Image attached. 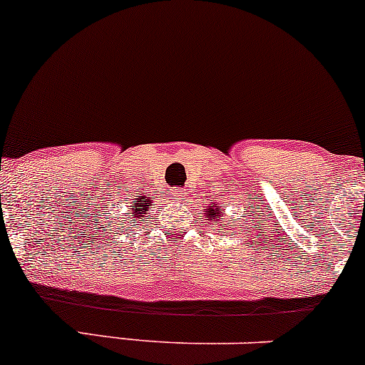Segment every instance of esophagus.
I'll list each match as a JSON object with an SVG mask.
<instances>
[{
  "instance_id": "1",
  "label": "esophagus",
  "mask_w": 365,
  "mask_h": 365,
  "mask_svg": "<svg viewBox=\"0 0 365 365\" xmlns=\"http://www.w3.org/2000/svg\"><path fill=\"white\" fill-rule=\"evenodd\" d=\"M173 195H175V199H178V202L185 199V197H183V195H185V194H183V189H180V187H175Z\"/></svg>"
}]
</instances>
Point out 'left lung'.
Segmentation results:
<instances>
[{"label": "left lung", "mask_w": 365, "mask_h": 365, "mask_svg": "<svg viewBox=\"0 0 365 365\" xmlns=\"http://www.w3.org/2000/svg\"><path fill=\"white\" fill-rule=\"evenodd\" d=\"M222 215H223V210H220L218 204H211V206H207L206 213H204V216H207V220H210V222H215L216 216H222Z\"/></svg>", "instance_id": "left-lung-1"}]
</instances>
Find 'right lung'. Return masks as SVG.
Segmentation results:
<instances>
[{
    "label": "right lung",
    "instance_id": "1",
    "mask_svg": "<svg viewBox=\"0 0 365 365\" xmlns=\"http://www.w3.org/2000/svg\"><path fill=\"white\" fill-rule=\"evenodd\" d=\"M149 206H150V199H147L145 195L138 194L137 197L130 202V206H128L130 213H128L126 218H124L121 223H118V225L121 228H124V227L128 228L130 223L135 227L137 225V222H143L147 216V211H149Z\"/></svg>",
    "mask_w": 365,
    "mask_h": 365
}]
</instances>
